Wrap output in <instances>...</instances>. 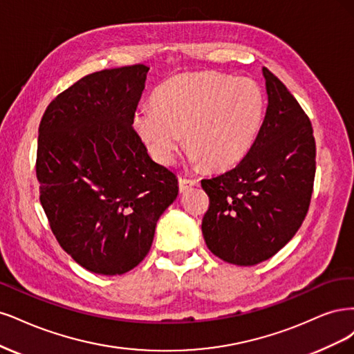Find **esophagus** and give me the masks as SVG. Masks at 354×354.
<instances>
[{
    "mask_svg": "<svg viewBox=\"0 0 354 354\" xmlns=\"http://www.w3.org/2000/svg\"><path fill=\"white\" fill-rule=\"evenodd\" d=\"M198 185L197 179H188V178H179V191L180 192H187L192 187Z\"/></svg>",
    "mask_w": 354,
    "mask_h": 354,
    "instance_id": "obj_1",
    "label": "esophagus"
}]
</instances>
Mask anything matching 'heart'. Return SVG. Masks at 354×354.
<instances>
[{
  "mask_svg": "<svg viewBox=\"0 0 354 354\" xmlns=\"http://www.w3.org/2000/svg\"><path fill=\"white\" fill-rule=\"evenodd\" d=\"M265 118V95L248 77L182 73L158 85L133 127L157 162L175 160L185 133L189 158L210 169L236 163L253 145Z\"/></svg>",
  "mask_w": 354,
  "mask_h": 354,
  "instance_id": "1",
  "label": "heart"
}]
</instances>
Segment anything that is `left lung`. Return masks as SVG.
<instances>
[{
	"label": "left lung",
	"mask_w": 354,
	"mask_h": 354,
	"mask_svg": "<svg viewBox=\"0 0 354 354\" xmlns=\"http://www.w3.org/2000/svg\"><path fill=\"white\" fill-rule=\"evenodd\" d=\"M263 76L268 109L253 145L235 167L201 180L210 200L204 241L214 256L238 266L275 256L299 231L316 172L310 119L266 67Z\"/></svg>",
	"instance_id": "1"
}]
</instances>
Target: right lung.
<instances>
[{
	"mask_svg": "<svg viewBox=\"0 0 354 354\" xmlns=\"http://www.w3.org/2000/svg\"><path fill=\"white\" fill-rule=\"evenodd\" d=\"M148 71L133 64L86 75L39 123L42 209L64 252L98 275L140 265L178 197L176 175L151 160L132 127Z\"/></svg>",
	"mask_w": 354,
	"mask_h": 354,
	"instance_id": "obj_1",
	"label": "right lung"
}]
</instances>
